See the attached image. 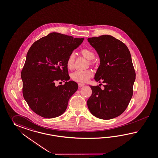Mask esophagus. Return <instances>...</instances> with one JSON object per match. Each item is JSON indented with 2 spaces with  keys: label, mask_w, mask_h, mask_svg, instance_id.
I'll list each match as a JSON object with an SVG mask.
<instances>
[{
  "label": "esophagus",
  "mask_w": 158,
  "mask_h": 158,
  "mask_svg": "<svg viewBox=\"0 0 158 158\" xmlns=\"http://www.w3.org/2000/svg\"><path fill=\"white\" fill-rule=\"evenodd\" d=\"M78 85H79V87H81L84 86V85H85V84H83V83H79L78 84Z\"/></svg>",
  "instance_id": "esophagus-1"
}]
</instances>
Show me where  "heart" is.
I'll return each mask as SVG.
<instances>
[{"label":"heart","mask_w":158,"mask_h":158,"mask_svg":"<svg viewBox=\"0 0 158 158\" xmlns=\"http://www.w3.org/2000/svg\"><path fill=\"white\" fill-rule=\"evenodd\" d=\"M81 54L89 60H93L95 56L94 52L91 49H89V48L82 49L81 50ZM75 60V55L73 53H71L69 56L66 62L67 67L69 69H73ZM93 75V72L90 70H85V71L78 70L72 73L71 77L73 81H76L77 82L85 83L88 81L89 79L92 77Z\"/></svg>","instance_id":"heart-1"}]
</instances>
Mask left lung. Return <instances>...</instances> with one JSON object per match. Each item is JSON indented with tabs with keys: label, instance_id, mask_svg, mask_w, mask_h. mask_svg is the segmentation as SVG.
I'll list each match as a JSON object with an SVG mask.
<instances>
[{
	"label": "left lung",
	"instance_id": "1",
	"mask_svg": "<svg viewBox=\"0 0 158 158\" xmlns=\"http://www.w3.org/2000/svg\"><path fill=\"white\" fill-rule=\"evenodd\" d=\"M87 40L100 59L94 79L105 83L103 89L89 85L92 95L87 106L96 118L111 119L126 110L132 96L136 74L131 54L125 44L111 35L89 38Z\"/></svg>",
	"mask_w": 158,
	"mask_h": 158
}]
</instances>
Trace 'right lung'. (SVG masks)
<instances>
[{"label":"right lung","instance_id":"add662e5","mask_svg":"<svg viewBox=\"0 0 158 158\" xmlns=\"http://www.w3.org/2000/svg\"><path fill=\"white\" fill-rule=\"evenodd\" d=\"M83 38L52 32L34 43L27 52L21 73L23 97L31 110L44 118L65 112L78 85L69 81L67 59L83 42ZM63 81V85H55Z\"/></svg>","mask_w":158,"mask_h":158}]
</instances>
